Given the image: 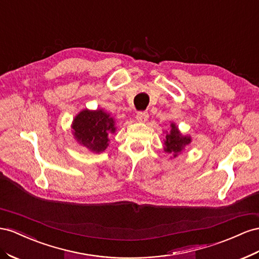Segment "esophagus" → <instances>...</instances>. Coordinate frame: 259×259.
Masks as SVG:
<instances>
[{
	"label": "esophagus",
	"instance_id": "34e87169",
	"mask_svg": "<svg viewBox=\"0 0 259 259\" xmlns=\"http://www.w3.org/2000/svg\"><path fill=\"white\" fill-rule=\"evenodd\" d=\"M148 113L146 112V111H139V112H137L136 114V120L138 122H146L147 120H148Z\"/></svg>",
	"mask_w": 259,
	"mask_h": 259
}]
</instances>
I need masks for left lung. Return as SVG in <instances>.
Masks as SVG:
<instances>
[{"label": "left lung", "mask_w": 259, "mask_h": 259, "mask_svg": "<svg viewBox=\"0 0 259 259\" xmlns=\"http://www.w3.org/2000/svg\"><path fill=\"white\" fill-rule=\"evenodd\" d=\"M171 132L167 133L165 136L164 151L167 153H171L174 157H177L182 151V149H183L187 144H190L191 138L182 136L178 127H176L174 124H171Z\"/></svg>", "instance_id": "8db88e82"}]
</instances>
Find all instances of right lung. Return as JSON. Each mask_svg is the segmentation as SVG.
I'll return each mask as SVG.
<instances>
[{
	"instance_id": "add662e5",
	"label": "right lung",
	"mask_w": 259,
	"mask_h": 259,
	"mask_svg": "<svg viewBox=\"0 0 259 259\" xmlns=\"http://www.w3.org/2000/svg\"><path fill=\"white\" fill-rule=\"evenodd\" d=\"M74 134L77 141L93 151L100 152L108 147V136L114 133V121L101 110H83L75 117Z\"/></svg>"
}]
</instances>
